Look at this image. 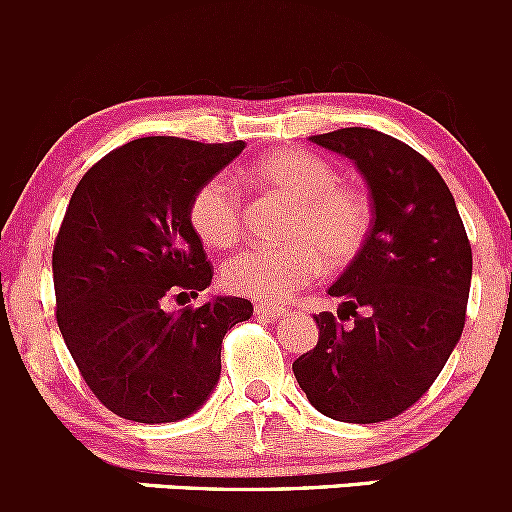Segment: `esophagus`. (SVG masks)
<instances>
[{"label":"esophagus","instance_id":"34e87169","mask_svg":"<svg viewBox=\"0 0 512 512\" xmlns=\"http://www.w3.org/2000/svg\"><path fill=\"white\" fill-rule=\"evenodd\" d=\"M254 311H256V316H261V318H278L286 313V308L271 306V303H256Z\"/></svg>","mask_w":512,"mask_h":512}]
</instances>
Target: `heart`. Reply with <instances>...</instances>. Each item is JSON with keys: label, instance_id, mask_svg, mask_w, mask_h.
Returning a JSON list of instances; mask_svg holds the SVG:
<instances>
[{"label": "heart", "instance_id": "b5f03b06", "mask_svg": "<svg viewBox=\"0 0 512 512\" xmlns=\"http://www.w3.org/2000/svg\"><path fill=\"white\" fill-rule=\"evenodd\" d=\"M249 179L261 189L293 201L281 246L241 251L221 268L229 291L258 301L281 303L316 281L328 268H343L361 254L371 234L373 211L366 191L338 181L323 156L286 149L256 161ZM189 221L209 249H229L244 234L241 194L229 176H211L189 206Z\"/></svg>", "mask_w": 512, "mask_h": 512}]
</instances>
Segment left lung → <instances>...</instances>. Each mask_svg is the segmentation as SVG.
<instances>
[{"mask_svg": "<svg viewBox=\"0 0 512 512\" xmlns=\"http://www.w3.org/2000/svg\"><path fill=\"white\" fill-rule=\"evenodd\" d=\"M311 141L356 164L373 224L328 288L338 313L313 316L318 343L293 361V376L323 416L381 423L433 386L460 341L473 251L443 176L416 149L363 126Z\"/></svg>", "mask_w": 512, "mask_h": 512, "instance_id": "obj_1", "label": "left lung"}]
</instances>
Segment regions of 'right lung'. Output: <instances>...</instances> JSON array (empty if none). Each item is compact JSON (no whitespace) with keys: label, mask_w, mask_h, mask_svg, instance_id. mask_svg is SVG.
Wrapping results in <instances>:
<instances>
[{"label":"right lung","mask_w":512,"mask_h":512,"mask_svg":"<svg viewBox=\"0 0 512 512\" xmlns=\"http://www.w3.org/2000/svg\"><path fill=\"white\" fill-rule=\"evenodd\" d=\"M241 151L244 141L144 136L109 151L74 189L52 254L57 323L86 386L126 421L199 411L219 383L226 331L254 313L236 296L166 311L169 298L211 286L189 206Z\"/></svg>","instance_id":"obj_1"}]
</instances>
